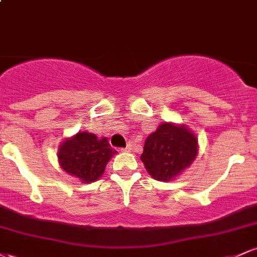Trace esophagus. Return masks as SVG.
<instances>
[{
  "label": "esophagus",
  "instance_id": "1",
  "mask_svg": "<svg viewBox=\"0 0 257 257\" xmlns=\"http://www.w3.org/2000/svg\"><path fill=\"white\" fill-rule=\"evenodd\" d=\"M132 150V144H128L125 149H123V152H129Z\"/></svg>",
  "mask_w": 257,
  "mask_h": 257
}]
</instances>
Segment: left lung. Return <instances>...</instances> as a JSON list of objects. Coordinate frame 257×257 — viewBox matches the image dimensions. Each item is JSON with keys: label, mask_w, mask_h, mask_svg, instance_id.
Masks as SVG:
<instances>
[{"label": "left lung", "mask_w": 257, "mask_h": 257, "mask_svg": "<svg viewBox=\"0 0 257 257\" xmlns=\"http://www.w3.org/2000/svg\"><path fill=\"white\" fill-rule=\"evenodd\" d=\"M198 155V139L185 124L163 122L147 137L143 161L155 180L174 181L190 168Z\"/></svg>", "instance_id": "8db88e82"}]
</instances>
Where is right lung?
Listing matches in <instances>:
<instances>
[{
	"mask_svg": "<svg viewBox=\"0 0 257 257\" xmlns=\"http://www.w3.org/2000/svg\"><path fill=\"white\" fill-rule=\"evenodd\" d=\"M116 153L107 138H98L95 134L79 131L61 141L57 156L59 166L65 173L75 176L82 184H89L101 178Z\"/></svg>",
	"mask_w": 257,
	"mask_h": 257,
	"instance_id": "right-lung-1",
	"label": "right lung"
}]
</instances>
